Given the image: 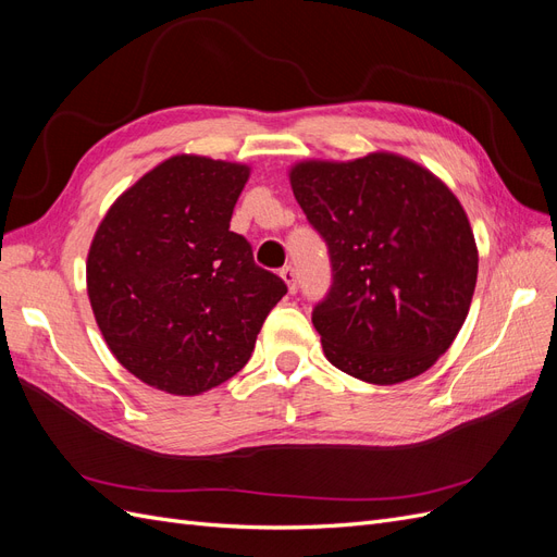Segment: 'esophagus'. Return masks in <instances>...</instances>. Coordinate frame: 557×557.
Listing matches in <instances>:
<instances>
[{
    "label": "esophagus",
    "mask_w": 557,
    "mask_h": 557,
    "mask_svg": "<svg viewBox=\"0 0 557 557\" xmlns=\"http://www.w3.org/2000/svg\"><path fill=\"white\" fill-rule=\"evenodd\" d=\"M281 278L288 283V290L290 293L297 290V272H295V267H283L281 269Z\"/></svg>",
    "instance_id": "1"
}]
</instances>
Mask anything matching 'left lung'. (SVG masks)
Segmentation results:
<instances>
[{
	"mask_svg": "<svg viewBox=\"0 0 557 557\" xmlns=\"http://www.w3.org/2000/svg\"><path fill=\"white\" fill-rule=\"evenodd\" d=\"M290 185L330 256L332 285L311 313L327 360L376 385L428 372L476 288L479 252L460 201L391 153L301 162Z\"/></svg>",
	"mask_w": 557,
	"mask_h": 557,
	"instance_id": "left-lung-1",
	"label": "left lung"
}]
</instances>
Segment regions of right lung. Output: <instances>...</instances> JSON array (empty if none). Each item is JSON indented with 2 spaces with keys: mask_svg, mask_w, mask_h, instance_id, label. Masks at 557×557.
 Segmentation results:
<instances>
[{
  "mask_svg": "<svg viewBox=\"0 0 557 557\" xmlns=\"http://www.w3.org/2000/svg\"><path fill=\"white\" fill-rule=\"evenodd\" d=\"M248 166L176 156L132 185L97 227L88 297L115 360L172 395H199L248 362L288 293L230 230Z\"/></svg>",
  "mask_w": 557,
  "mask_h": 557,
  "instance_id": "1",
  "label": "right lung"
}]
</instances>
